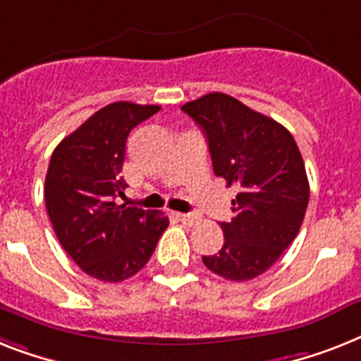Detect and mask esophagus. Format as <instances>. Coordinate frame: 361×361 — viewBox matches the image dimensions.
<instances>
[{
  "instance_id": "34e87169",
  "label": "esophagus",
  "mask_w": 361,
  "mask_h": 361,
  "mask_svg": "<svg viewBox=\"0 0 361 361\" xmlns=\"http://www.w3.org/2000/svg\"><path fill=\"white\" fill-rule=\"evenodd\" d=\"M177 220L183 221V224H186V226H194V224H197V221H199V216L197 214H184V212H178Z\"/></svg>"
}]
</instances>
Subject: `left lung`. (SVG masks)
<instances>
[{"instance_id": "8db88e82", "label": "left lung", "mask_w": 361, "mask_h": 361, "mask_svg": "<svg viewBox=\"0 0 361 361\" xmlns=\"http://www.w3.org/2000/svg\"><path fill=\"white\" fill-rule=\"evenodd\" d=\"M209 141L214 175L235 186L224 246L204 267L231 281L264 274L290 246L310 203L305 166L290 132L226 93L184 104Z\"/></svg>"}]
</instances>
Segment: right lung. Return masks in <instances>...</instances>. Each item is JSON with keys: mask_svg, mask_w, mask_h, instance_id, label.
I'll list each match as a JSON object with an SVG mask.
<instances>
[{"mask_svg": "<svg viewBox=\"0 0 361 361\" xmlns=\"http://www.w3.org/2000/svg\"><path fill=\"white\" fill-rule=\"evenodd\" d=\"M160 106L114 102L91 115L56 147L44 201L57 240L83 272L117 283L151 259L169 226L162 212L115 203L128 184L121 177L126 137Z\"/></svg>", "mask_w": 361, "mask_h": 361, "instance_id": "obj_1", "label": "right lung"}]
</instances>
